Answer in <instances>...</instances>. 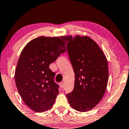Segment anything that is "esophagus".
I'll list each match as a JSON object with an SVG mask.
<instances>
[{"instance_id":"1","label":"esophagus","mask_w":129,"mask_h":129,"mask_svg":"<svg viewBox=\"0 0 129 129\" xmlns=\"http://www.w3.org/2000/svg\"><path fill=\"white\" fill-rule=\"evenodd\" d=\"M59 86H60V87L61 88H63V86H64V84H63V83H59Z\"/></svg>"}]
</instances>
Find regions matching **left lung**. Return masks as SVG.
Here are the masks:
<instances>
[{
	"label": "left lung",
	"instance_id": "left-lung-1",
	"mask_svg": "<svg viewBox=\"0 0 129 129\" xmlns=\"http://www.w3.org/2000/svg\"><path fill=\"white\" fill-rule=\"evenodd\" d=\"M75 74L74 89L66 95L76 110L86 112L99 103L109 79L108 63L99 46L87 36H64Z\"/></svg>",
	"mask_w": 129,
	"mask_h": 129
}]
</instances>
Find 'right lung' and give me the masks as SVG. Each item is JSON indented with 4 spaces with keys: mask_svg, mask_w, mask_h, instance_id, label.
I'll list each match as a JSON object with an SVG mask.
<instances>
[{
    "mask_svg": "<svg viewBox=\"0 0 129 129\" xmlns=\"http://www.w3.org/2000/svg\"><path fill=\"white\" fill-rule=\"evenodd\" d=\"M66 51L63 36H40L23 49L15 70V83L23 101L35 112L50 110L54 103L59 85L49 65Z\"/></svg>",
    "mask_w": 129,
    "mask_h": 129,
    "instance_id": "right-lung-1",
    "label": "right lung"
}]
</instances>
